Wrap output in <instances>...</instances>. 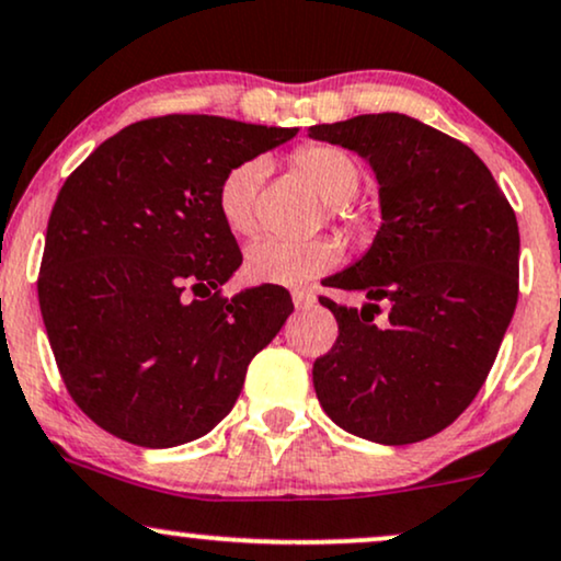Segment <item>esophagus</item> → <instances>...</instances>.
<instances>
[{
	"label": "esophagus",
	"instance_id": "1",
	"mask_svg": "<svg viewBox=\"0 0 561 561\" xmlns=\"http://www.w3.org/2000/svg\"><path fill=\"white\" fill-rule=\"evenodd\" d=\"M293 302H295V308H308L316 302V295L308 293V289H295Z\"/></svg>",
	"mask_w": 561,
	"mask_h": 561
}]
</instances>
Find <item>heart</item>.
Returning <instances> with one entry per match:
<instances>
[{
  "label": "heart",
  "instance_id": "b5f03b06",
  "mask_svg": "<svg viewBox=\"0 0 561 561\" xmlns=\"http://www.w3.org/2000/svg\"><path fill=\"white\" fill-rule=\"evenodd\" d=\"M293 167L313 187L327 206H347L360 187V170L355 159L336 146L310 144L293 153ZM266 178V159L240 161L225 174L219 185V214L234 234L255 232V198ZM340 245L329 238L316 240H276L253 242L245 251V272L255 282L282 287H298L334 266Z\"/></svg>",
  "mask_w": 561,
  "mask_h": 561
}]
</instances>
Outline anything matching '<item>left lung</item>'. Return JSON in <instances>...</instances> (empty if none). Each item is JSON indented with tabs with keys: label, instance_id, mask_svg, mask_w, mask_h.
<instances>
[{
	"label": "left lung",
	"instance_id": "left-lung-1",
	"mask_svg": "<svg viewBox=\"0 0 561 561\" xmlns=\"http://www.w3.org/2000/svg\"><path fill=\"white\" fill-rule=\"evenodd\" d=\"M308 138L366 159L381 206L368 251L327 279L366 302L321 298L340 336L313 363L316 397L350 434L423 442L457 421L494 366L517 306L515 211L468 146L408 114H357Z\"/></svg>",
	"mask_w": 561,
	"mask_h": 561
}]
</instances>
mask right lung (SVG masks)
<instances>
[{
  "label": "right lung",
  "mask_w": 561,
  "mask_h": 561,
  "mask_svg": "<svg viewBox=\"0 0 561 561\" xmlns=\"http://www.w3.org/2000/svg\"><path fill=\"white\" fill-rule=\"evenodd\" d=\"M295 135L167 114L112 135L65 180L38 302L65 387L96 426L167 449L234 408L293 298L276 285L221 298L242 255L216 195L232 167Z\"/></svg>",
  "instance_id": "add662e5"
}]
</instances>
